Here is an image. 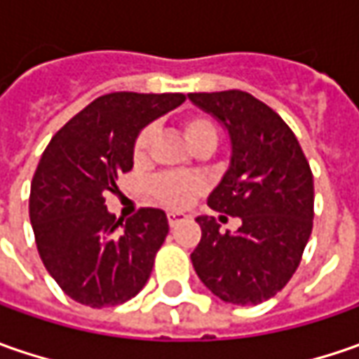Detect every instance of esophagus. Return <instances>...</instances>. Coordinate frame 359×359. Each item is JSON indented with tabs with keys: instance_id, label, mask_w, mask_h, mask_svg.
I'll return each instance as SVG.
<instances>
[{
	"instance_id": "1",
	"label": "esophagus",
	"mask_w": 359,
	"mask_h": 359,
	"mask_svg": "<svg viewBox=\"0 0 359 359\" xmlns=\"http://www.w3.org/2000/svg\"><path fill=\"white\" fill-rule=\"evenodd\" d=\"M187 217L184 214H180V212H170L168 214V222H170V226L172 228H175L177 224H182V222H186Z\"/></svg>"
}]
</instances>
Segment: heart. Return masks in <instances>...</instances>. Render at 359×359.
<instances>
[{
	"label": "heart",
	"instance_id": "1",
	"mask_svg": "<svg viewBox=\"0 0 359 359\" xmlns=\"http://www.w3.org/2000/svg\"><path fill=\"white\" fill-rule=\"evenodd\" d=\"M182 133L186 137V144L189 145L191 151H214L217 145V128L214 126V121L203 116H189L182 121ZM151 137L154 131L151 128H147L140 133V137L135 140L133 145V159L135 163H144L151 145ZM201 191V182L194 175H159L158 180H154L151 184V194L156 196V200L168 208L180 210L189 205L194 198Z\"/></svg>",
	"mask_w": 359,
	"mask_h": 359
}]
</instances>
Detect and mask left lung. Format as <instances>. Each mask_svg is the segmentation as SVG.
<instances>
[{
	"mask_svg": "<svg viewBox=\"0 0 359 359\" xmlns=\"http://www.w3.org/2000/svg\"><path fill=\"white\" fill-rule=\"evenodd\" d=\"M187 97L217 119L229 137V165L208 205L241 219L231 233L219 231L212 215H198L201 240L191 264L219 299L236 306L262 304L290 282L310 240V163L294 131L254 95L229 90Z\"/></svg>",
	"mask_w": 359,
	"mask_h": 359,
	"instance_id": "left-lung-1",
	"label": "left lung"
}]
</instances>
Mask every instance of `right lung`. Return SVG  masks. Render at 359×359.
Segmentation results:
<instances>
[{
  "label": "right lung",
  "instance_id": "right-lung-1",
  "mask_svg": "<svg viewBox=\"0 0 359 359\" xmlns=\"http://www.w3.org/2000/svg\"><path fill=\"white\" fill-rule=\"evenodd\" d=\"M184 102V93L102 95L51 137L39 159L29 196L37 252L79 304L119 306L149 280L170 231L168 215L142 208L126 222L116 219L104 196L133 168L140 131Z\"/></svg>",
  "mask_w": 359,
  "mask_h": 359
}]
</instances>
